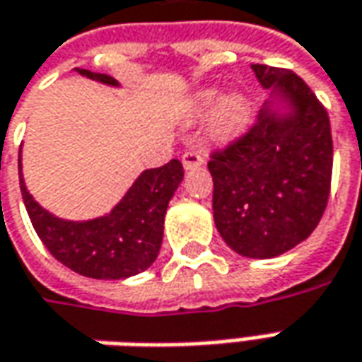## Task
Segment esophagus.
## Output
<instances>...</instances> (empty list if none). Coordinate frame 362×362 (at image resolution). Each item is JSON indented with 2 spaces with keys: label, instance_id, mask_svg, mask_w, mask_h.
Returning a JSON list of instances; mask_svg holds the SVG:
<instances>
[{
  "label": "esophagus",
  "instance_id": "esophagus-1",
  "mask_svg": "<svg viewBox=\"0 0 362 362\" xmlns=\"http://www.w3.org/2000/svg\"><path fill=\"white\" fill-rule=\"evenodd\" d=\"M203 153L197 151V149H187L183 153V157H181V161H183V167L185 169H195L199 165H203Z\"/></svg>",
  "mask_w": 362,
  "mask_h": 362
}]
</instances>
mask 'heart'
Here are the masks:
<instances>
[{"label":"heart","instance_id":"b5f03b06","mask_svg":"<svg viewBox=\"0 0 362 362\" xmlns=\"http://www.w3.org/2000/svg\"><path fill=\"white\" fill-rule=\"evenodd\" d=\"M195 111L199 115H207L215 111L213 129L221 137H231L245 129L249 123V103L243 95L223 97L221 89H207L197 97Z\"/></svg>","mask_w":362,"mask_h":362}]
</instances>
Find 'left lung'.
Masks as SVG:
<instances>
[{
  "instance_id": "1",
  "label": "left lung",
  "mask_w": 362,
  "mask_h": 362,
  "mask_svg": "<svg viewBox=\"0 0 362 362\" xmlns=\"http://www.w3.org/2000/svg\"><path fill=\"white\" fill-rule=\"evenodd\" d=\"M275 102L257 123L215 151L213 219L223 241L249 259H273L305 241L319 225L331 191L333 139L327 109L291 69L255 63ZM283 103V110H273Z\"/></svg>"
}]
</instances>
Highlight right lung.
I'll return each instance as SVG.
<instances>
[{"mask_svg":"<svg viewBox=\"0 0 362 362\" xmlns=\"http://www.w3.org/2000/svg\"><path fill=\"white\" fill-rule=\"evenodd\" d=\"M75 71L99 83L119 85L111 75L79 67ZM181 181L183 165L171 159L163 167L143 171L107 215L65 221L51 215L29 195L19 151V187L33 229L59 263L83 277L117 281L149 269L161 249L167 205Z\"/></svg>","mask_w":362,"mask_h":362,"instance_id":"obj_1","label":"right lung"}]
</instances>
